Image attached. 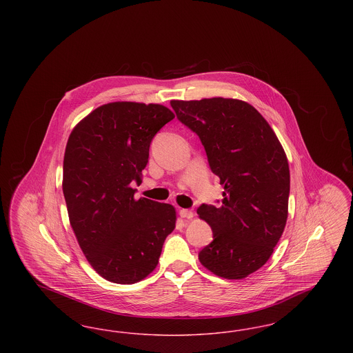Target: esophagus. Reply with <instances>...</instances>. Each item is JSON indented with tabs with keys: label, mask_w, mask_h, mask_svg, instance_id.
<instances>
[{
	"label": "esophagus",
	"mask_w": 353,
	"mask_h": 353,
	"mask_svg": "<svg viewBox=\"0 0 353 353\" xmlns=\"http://www.w3.org/2000/svg\"><path fill=\"white\" fill-rule=\"evenodd\" d=\"M180 217L181 219H193L194 217V213L192 212V210H189V209H181L180 210Z\"/></svg>",
	"instance_id": "34e87169"
}]
</instances>
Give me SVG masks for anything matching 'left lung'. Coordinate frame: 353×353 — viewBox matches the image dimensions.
I'll return each mask as SVG.
<instances>
[{
    "instance_id": "left-lung-1",
    "label": "left lung",
    "mask_w": 353,
    "mask_h": 353,
    "mask_svg": "<svg viewBox=\"0 0 353 353\" xmlns=\"http://www.w3.org/2000/svg\"><path fill=\"white\" fill-rule=\"evenodd\" d=\"M177 119L199 134L210 169L223 185L219 208L197 209L213 230L202 266L226 279L261 269L283 234L288 216L290 168L285 150L249 103L210 98L172 101Z\"/></svg>"
}]
</instances>
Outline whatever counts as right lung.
Returning a JSON list of instances; mask_svg holds the SVG:
<instances>
[{
	"label": "right lung",
	"instance_id": "1",
	"mask_svg": "<svg viewBox=\"0 0 353 353\" xmlns=\"http://www.w3.org/2000/svg\"><path fill=\"white\" fill-rule=\"evenodd\" d=\"M174 114L161 104L114 101L94 110L70 134L63 196L70 225L88 263L104 279L132 285L159 263L176 226L169 203L134 200L150 145Z\"/></svg>",
	"mask_w": 353,
	"mask_h": 353
}]
</instances>
